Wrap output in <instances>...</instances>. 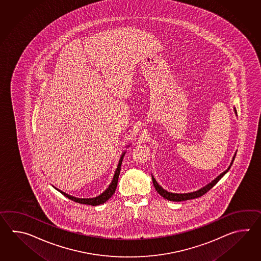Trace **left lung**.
<instances>
[{"instance_id": "1", "label": "left lung", "mask_w": 261, "mask_h": 261, "mask_svg": "<svg viewBox=\"0 0 261 261\" xmlns=\"http://www.w3.org/2000/svg\"><path fill=\"white\" fill-rule=\"evenodd\" d=\"M236 111V110H235ZM235 155L233 156L232 161H231V163H230V165L229 167L227 168V170H226L225 172H222L220 175H218L214 181H212L211 183L208 184L207 186H205L204 188H202V189H199L198 191H195V192H191V193H185V194H176V193H171V192H168L167 190L165 189H162L161 186L158 184V182L155 181V178L154 176L152 175V181H153V185H154V187H155V190L158 191V193L162 196L164 199H167L168 200H172V201H183V200H192V199H196V198H199V197H201L202 195L205 194L207 193L210 189L216 185V184L221 179L227 172H228V170L230 169V167L232 165L233 161H234V159H235Z\"/></svg>"}]
</instances>
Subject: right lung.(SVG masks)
I'll list each match as a JSON object with an SVG mask.
<instances>
[{
  "mask_svg": "<svg viewBox=\"0 0 261 261\" xmlns=\"http://www.w3.org/2000/svg\"><path fill=\"white\" fill-rule=\"evenodd\" d=\"M124 155H125V153H123V155H121V158H120V160H119L118 165H117V171H116V173H115L114 178H113V181H112V183L109 185L108 189H106L103 193H101L100 196H98V197H96V198H92V199H79V198H75V197H72V196L66 194V193L61 191L60 189H56V188L55 189H57V190H59L61 194L64 195L68 199L73 200V201H75V202H78V203L89 204V205L92 206L99 205V204H101V203H105L106 200H108L111 198L113 194L115 193L116 189H117V181H118V177H119V173H120V169H121V164H122Z\"/></svg>",
  "mask_w": 261,
  "mask_h": 261,
  "instance_id": "add662e5",
  "label": "right lung"
}]
</instances>
